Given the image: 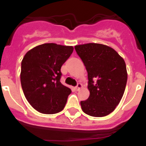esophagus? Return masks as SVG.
Segmentation results:
<instances>
[{
	"instance_id": "34e87169",
	"label": "esophagus",
	"mask_w": 146,
	"mask_h": 146,
	"mask_svg": "<svg viewBox=\"0 0 146 146\" xmlns=\"http://www.w3.org/2000/svg\"><path fill=\"white\" fill-rule=\"evenodd\" d=\"M82 85L81 84V83H78L77 86L75 87V90L76 91H80V90L82 88Z\"/></svg>"
}]
</instances>
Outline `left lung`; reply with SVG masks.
Listing matches in <instances>:
<instances>
[{
  "label": "left lung",
  "instance_id": "8db88e82",
  "mask_svg": "<svg viewBox=\"0 0 146 146\" xmlns=\"http://www.w3.org/2000/svg\"><path fill=\"white\" fill-rule=\"evenodd\" d=\"M76 52L88 72L90 96L80 102L82 111L94 117L106 116L123 97L127 81L123 58L112 47L97 43L76 45Z\"/></svg>",
  "mask_w": 146,
  "mask_h": 146
}]
</instances>
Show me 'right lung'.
I'll return each instance as SVG.
<instances>
[{"mask_svg": "<svg viewBox=\"0 0 146 146\" xmlns=\"http://www.w3.org/2000/svg\"><path fill=\"white\" fill-rule=\"evenodd\" d=\"M72 46L46 43L26 52L21 63L20 81L30 104L44 114L63 110L72 91L60 82V68L73 52Z\"/></svg>", "mask_w": 146, "mask_h": 146, "instance_id": "obj_1", "label": "right lung"}]
</instances>
